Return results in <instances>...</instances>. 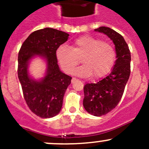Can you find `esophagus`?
Here are the masks:
<instances>
[{
  "instance_id": "1",
  "label": "esophagus",
  "mask_w": 149,
  "mask_h": 149,
  "mask_svg": "<svg viewBox=\"0 0 149 149\" xmlns=\"http://www.w3.org/2000/svg\"><path fill=\"white\" fill-rule=\"evenodd\" d=\"M76 80V79H75V78H73V79H72V80H71V82H72V83H73V82H74Z\"/></svg>"
}]
</instances>
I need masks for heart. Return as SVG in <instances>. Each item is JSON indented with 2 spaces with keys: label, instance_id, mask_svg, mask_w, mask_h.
I'll return each instance as SVG.
<instances>
[{
  "label": "heart",
  "instance_id": "obj_1",
  "mask_svg": "<svg viewBox=\"0 0 149 149\" xmlns=\"http://www.w3.org/2000/svg\"><path fill=\"white\" fill-rule=\"evenodd\" d=\"M56 57L65 73H72L81 59L84 65L76 69L73 74L82 78L93 76L94 79H100L111 71L116 61V52L110 43L91 36H83L75 40L72 48L65 45L60 46Z\"/></svg>",
  "mask_w": 149,
  "mask_h": 149
}]
</instances>
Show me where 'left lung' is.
I'll list each match as a JSON object with an SVG mask.
<instances>
[{
	"mask_svg": "<svg viewBox=\"0 0 149 149\" xmlns=\"http://www.w3.org/2000/svg\"><path fill=\"white\" fill-rule=\"evenodd\" d=\"M107 36L115 45L116 61L112 71L96 84L84 87V107L94 116H102L115 108L123 97L130 73V52L123 36L109 27L94 29Z\"/></svg>",
	"mask_w": 149,
	"mask_h": 149,
	"instance_id": "1",
	"label": "left lung"
}]
</instances>
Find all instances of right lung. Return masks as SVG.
<instances>
[{
	"label": "right lung",
	"instance_id": "right-lung-1",
	"mask_svg": "<svg viewBox=\"0 0 149 149\" xmlns=\"http://www.w3.org/2000/svg\"><path fill=\"white\" fill-rule=\"evenodd\" d=\"M69 34L52 28L31 33L24 42L18 56V77L24 97L32 112L42 118L56 116L61 110L64 94L72 78L63 73L58 64L56 50ZM39 56L45 61L44 76L35 79L30 75L31 60Z\"/></svg>",
	"mask_w": 149,
	"mask_h": 149
}]
</instances>
